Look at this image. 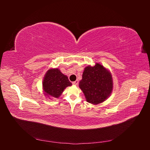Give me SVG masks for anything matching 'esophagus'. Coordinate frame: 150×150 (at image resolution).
<instances>
[{
    "mask_svg": "<svg viewBox=\"0 0 150 150\" xmlns=\"http://www.w3.org/2000/svg\"><path fill=\"white\" fill-rule=\"evenodd\" d=\"M78 83H79V81L78 80L74 81V82H72V84H74V85H78Z\"/></svg>",
    "mask_w": 150,
    "mask_h": 150,
    "instance_id": "obj_1",
    "label": "esophagus"
}]
</instances>
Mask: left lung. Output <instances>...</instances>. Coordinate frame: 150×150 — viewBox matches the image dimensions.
I'll return each mask as SVG.
<instances>
[{
	"instance_id": "left-lung-1",
	"label": "left lung",
	"mask_w": 150,
	"mask_h": 150,
	"mask_svg": "<svg viewBox=\"0 0 150 150\" xmlns=\"http://www.w3.org/2000/svg\"><path fill=\"white\" fill-rule=\"evenodd\" d=\"M112 79L108 70L100 64L85 67L79 86L86 101L93 104L104 101L112 90Z\"/></svg>"
}]
</instances>
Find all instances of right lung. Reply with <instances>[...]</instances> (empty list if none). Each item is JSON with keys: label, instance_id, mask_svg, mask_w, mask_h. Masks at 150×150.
Instances as JSON below:
<instances>
[{"label": "right lung", "instance_id": "1", "mask_svg": "<svg viewBox=\"0 0 150 150\" xmlns=\"http://www.w3.org/2000/svg\"><path fill=\"white\" fill-rule=\"evenodd\" d=\"M71 85L72 83L68 79L67 77L63 74L59 69L48 70L44 76L42 83L44 94L48 98H59L64 89Z\"/></svg>", "mask_w": 150, "mask_h": 150}]
</instances>
